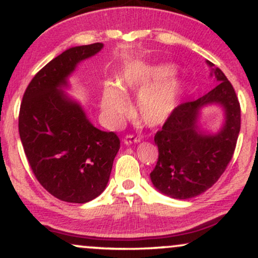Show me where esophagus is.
I'll list each match as a JSON object with an SVG mask.
<instances>
[{
    "label": "esophagus",
    "mask_w": 258,
    "mask_h": 258,
    "mask_svg": "<svg viewBox=\"0 0 258 258\" xmlns=\"http://www.w3.org/2000/svg\"><path fill=\"white\" fill-rule=\"evenodd\" d=\"M132 143H135V144L139 143V138L135 137V136H131V135L126 136V137L123 138V144H125V146H131Z\"/></svg>",
    "instance_id": "34e87169"
}]
</instances>
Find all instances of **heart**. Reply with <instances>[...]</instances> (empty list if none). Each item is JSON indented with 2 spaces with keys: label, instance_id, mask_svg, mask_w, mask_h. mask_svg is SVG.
Instances as JSON below:
<instances>
[{
  "label": "heart",
  "instance_id": "b5f03b06",
  "mask_svg": "<svg viewBox=\"0 0 258 258\" xmlns=\"http://www.w3.org/2000/svg\"><path fill=\"white\" fill-rule=\"evenodd\" d=\"M171 64L130 65L121 76L119 87L106 84L103 88L100 108L110 126H119L130 111V100L125 93L136 92L137 112L150 127L164 125L176 110L182 93V81Z\"/></svg>",
  "mask_w": 258,
  "mask_h": 258
}]
</instances>
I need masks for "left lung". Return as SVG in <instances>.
Returning <instances> with one entry per match:
<instances>
[{"mask_svg":"<svg viewBox=\"0 0 258 258\" xmlns=\"http://www.w3.org/2000/svg\"><path fill=\"white\" fill-rule=\"evenodd\" d=\"M206 64L217 86L199 99L177 106L154 137L159 159L150 179L160 193L173 199H190L211 188L232 160L240 132V104L232 84L211 61ZM207 105L224 110V125L216 134L200 126L201 109Z\"/></svg>","mask_w":258,"mask_h":258,"instance_id":"obj_1","label":"left lung"}]
</instances>
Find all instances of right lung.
Masks as SVG:
<instances>
[{
  "label": "right lung",
  "instance_id": "right-lung-1",
  "mask_svg": "<svg viewBox=\"0 0 258 258\" xmlns=\"http://www.w3.org/2000/svg\"><path fill=\"white\" fill-rule=\"evenodd\" d=\"M103 43L76 46L52 59L26 88L19 111V136L40 184L59 200L85 204L104 191L120 139L92 125L64 88L82 60Z\"/></svg>",
  "mask_w": 258,
  "mask_h": 258
}]
</instances>
